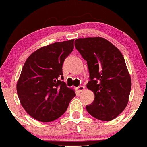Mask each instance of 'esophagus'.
I'll return each mask as SVG.
<instances>
[{
	"label": "esophagus",
	"instance_id": "1",
	"mask_svg": "<svg viewBox=\"0 0 147 147\" xmlns=\"http://www.w3.org/2000/svg\"><path fill=\"white\" fill-rule=\"evenodd\" d=\"M84 89H85V87L84 86H79V87H77V91L79 92H83L84 90Z\"/></svg>",
	"mask_w": 147,
	"mask_h": 147
}]
</instances>
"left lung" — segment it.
<instances>
[{
    "mask_svg": "<svg viewBox=\"0 0 147 147\" xmlns=\"http://www.w3.org/2000/svg\"><path fill=\"white\" fill-rule=\"evenodd\" d=\"M75 47L87 61V88L94 94L86 109L97 119L112 121L125 109L131 88L124 57L114 45L100 37L77 39Z\"/></svg>",
    "mask_w": 147,
    "mask_h": 147,
    "instance_id": "1",
    "label": "left lung"
}]
</instances>
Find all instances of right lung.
I'll use <instances>...</instances> for the list:
<instances>
[{
	"label": "right lung",
	"mask_w": 147,
	"mask_h": 147,
	"mask_svg": "<svg viewBox=\"0 0 147 147\" xmlns=\"http://www.w3.org/2000/svg\"><path fill=\"white\" fill-rule=\"evenodd\" d=\"M74 49V40L55 42L38 49L27 58L17 84L23 108L31 117L51 122L64 114L74 90L63 81L62 66Z\"/></svg>",
	"instance_id": "add662e5"
}]
</instances>
